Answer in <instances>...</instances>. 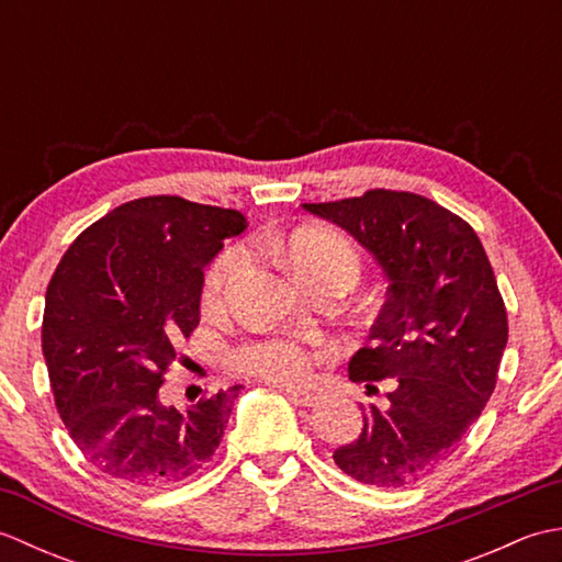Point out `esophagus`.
I'll return each instance as SVG.
<instances>
[{
	"label": "esophagus",
	"mask_w": 562,
	"mask_h": 562,
	"mask_svg": "<svg viewBox=\"0 0 562 562\" xmlns=\"http://www.w3.org/2000/svg\"><path fill=\"white\" fill-rule=\"evenodd\" d=\"M284 393H288L290 401L296 405H314L318 401L316 393L304 391V389H284Z\"/></svg>",
	"instance_id": "34e87169"
}]
</instances>
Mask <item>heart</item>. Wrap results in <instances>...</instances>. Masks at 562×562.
I'll return each mask as SVG.
<instances>
[{
    "label": "heart",
    "mask_w": 562,
    "mask_h": 562,
    "mask_svg": "<svg viewBox=\"0 0 562 562\" xmlns=\"http://www.w3.org/2000/svg\"><path fill=\"white\" fill-rule=\"evenodd\" d=\"M270 244L300 282L330 272L345 274L355 282L357 272H360L355 246L330 229H296L288 236H272ZM246 258L244 246H229L222 250L205 274V284H202L205 304H220L224 300L236 274L246 266ZM232 360L241 372L258 374L262 379L278 381V384H296L314 372L312 350L294 338H268L244 345L241 350L234 352Z\"/></svg>",
    "instance_id": "1"
}]
</instances>
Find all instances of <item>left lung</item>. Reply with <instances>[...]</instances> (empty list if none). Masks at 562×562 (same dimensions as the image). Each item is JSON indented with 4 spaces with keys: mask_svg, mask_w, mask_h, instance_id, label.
Returning a JSON list of instances; mask_svg holds the SVG:
<instances>
[{
    "mask_svg": "<svg viewBox=\"0 0 562 562\" xmlns=\"http://www.w3.org/2000/svg\"><path fill=\"white\" fill-rule=\"evenodd\" d=\"M302 207L348 232L389 282L372 348L348 369L352 381L393 379L396 389L384 411L362 405L360 437L333 461L367 485H411L451 457L495 389L507 312L491 260L469 224L415 193Z\"/></svg>",
    "mask_w": 562,
    "mask_h": 562,
    "instance_id": "obj_1",
    "label": "left lung"
}]
</instances>
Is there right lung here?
I'll list each match as a JSON object with an SVG mask.
<instances>
[{"mask_svg":"<svg viewBox=\"0 0 562 562\" xmlns=\"http://www.w3.org/2000/svg\"><path fill=\"white\" fill-rule=\"evenodd\" d=\"M244 229L236 210L139 198L81 232L47 284L43 357L59 417L123 485H173L220 447L241 384L186 411L159 389L200 321L205 268Z\"/></svg>","mask_w":562,"mask_h":562,"instance_id":"obj_1","label":"right lung"}]
</instances>
